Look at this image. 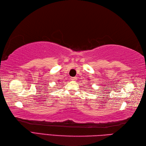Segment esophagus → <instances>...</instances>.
<instances>
[{
    "mask_svg": "<svg viewBox=\"0 0 146 146\" xmlns=\"http://www.w3.org/2000/svg\"><path fill=\"white\" fill-rule=\"evenodd\" d=\"M71 80H72V81H76V77H71Z\"/></svg>",
    "mask_w": 146,
    "mask_h": 146,
    "instance_id": "esophagus-1",
    "label": "esophagus"
}]
</instances>
